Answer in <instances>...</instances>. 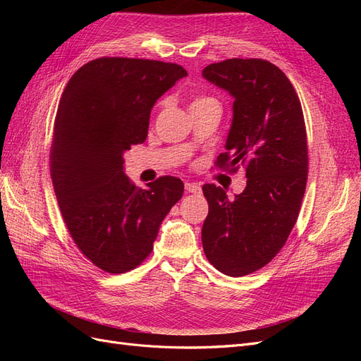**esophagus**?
I'll use <instances>...</instances> for the list:
<instances>
[{"label": "esophagus", "mask_w": 361, "mask_h": 361, "mask_svg": "<svg viewBox=\"0 0 361 361\" xmlns=\"http://www.w3.org/2000/svg\"><path fill=\"white\" fill-rule=\"evenodd\" d=\"M185 190H187V192H192V194H199L202 191L200 185L199 183H192V182L185 183Z\"/></svg>", "instance_id": "1"}]
</instances>
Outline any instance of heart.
<instances>
[{
    "label": "heart",
    "instance_id": "b5f03b06",
    "mask_svg": "<svg viewBox=\"0 0 361 361\" xmlns=\"http://www.w3.org/2000/svg\"><path fill=\"white\" fill-rule=\"evenodd\" d=\"M203 101H211V97H199V99H195L192 104H195V102H203Z\"/></svg>",
    "mask_w": 361,
    "mask_h": 361
}]
</instances>
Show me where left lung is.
Returning <instances> with one entry per match:
<instances>
[{
  "label": "left lung",
  "mask_w": 361,
  "mask_h": 361,
  "mask_svg": "<svg viewBox=\"0 0 361 361\" xmlns=\"http://www.w3.org/2000/svg\"><path fill=\"white\" fill-rule=\"evenodd\" d=\"M202 75L235 99L226 152L215 166H243L247 178L233 200L221 187L203 185L209 204L203 250L223 274L243 277L274 259L297 223L309 167L302 108L288 76L267 60L228 59Z\"/></svg>",
  "instance_id": "left-lung-1"
}]
</instances>
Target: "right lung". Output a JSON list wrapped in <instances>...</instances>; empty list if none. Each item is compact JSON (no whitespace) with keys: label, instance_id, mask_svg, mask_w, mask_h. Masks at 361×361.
<instances>
[{"label":"right lung","instance_id":"add662e5","mask_svg":"<svg viewBox=\"0 0 361 361\" xmlns=\"http://www.w3.org/2000/svg\"><path fill=\"white\" fill-rule=\"evenodd\" d=\"M187 71L176 63L102 57L76 71L54 122L51 178L60 212L81 253L110 274L137 268L183 194L179 178L138 188L123 154L147 137L155 102Z\"/></svg>","mask_w":361,"mask_h":361}]
</instances>
